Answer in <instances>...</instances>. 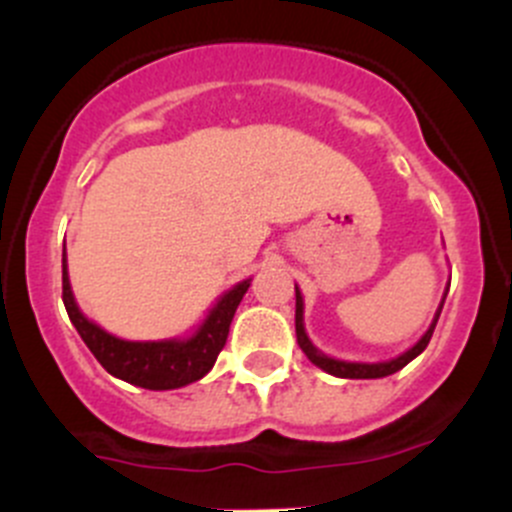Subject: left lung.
<instances>
[{
  "label": "left lung",
  "instance_id": "left-lung-1",
  "mask_svg": "<svg viewBox=\"0 0 512 512\" xmlns=\"http://www.w3.org/2000/svg\"><path fill=\"white\" fill-rule=\"evenodd\" d=\"M294 294H297V309H294V329H297V344H299V349H302V352L307 354V359L312 361L314 366H319V369L327 371V374L339 376V379H381V376H391V374H396V371H399V369H404V366L409 364V361H414L416 356L428 347V342H431V337H433V329H436L438 317H441V309H443V302H446V294L448 292L443 294L441 304H438L436 317H433L431 327L426 329V334H423V337L418 339L414 347H411L409 352L396 356V359L379 361V364H359V361H342V359H332V356L319 352V349L314 347L312 342H309L307 332H304V299H302V294H299V287L297 285H294Z\"/></svg>",
  "mask_w": 512,
  "mask_h": 512
}]
</instances>
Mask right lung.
<instances>
[{
    "label": "right lung",
    "mask_w": 512,
    "mask_h": 512,
    "mask_svg": "<svg viewBox=\"0 0 512 512\" xmlns=\"http://www.w3.org/2000/svg\"><path fill=\"white\" fill-rule=\"evenodd\" d=\"M250 280L237 282L235 287L227 289L218 299L208 317L203 319L195 334L188 339H163V342H126L98 324L84 317V312L76 304L74 292L69 285V272H66V247L61 257V297L69 312L71 324L81 334L86 347L96 356L98 364L113 374L116 379L128 381L133 386L151 391H168L188 386L193 381L203 379L213 369L215 359L223 352L227 334H230V322L235 317L237 304L245 297Z\"/></svg>",
    "instance_id": "obj_1"
}]
</instances>
